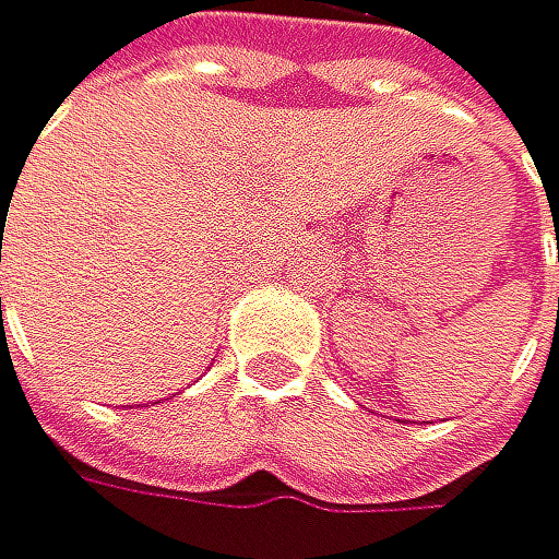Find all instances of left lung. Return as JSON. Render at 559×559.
Instances as JSON below:
<instances>
[{
    "label": "left lung",
    "instance_id": "1",
    "mask_svg": "<svg viewBox=\"0 0 559 559\" xmlns=\"http://www.w3.org/2000/svg\"><path fill=\"white\" fill-rule=\"evenodd\" d=\"M546 199H550V195H546ZM554 202H559V199H550V209H554ZM557 212V209H554ZM554 223H557V216H554Z\"/></svg>",
    "mask_w": 559,
    "mask_h": 559
}]
</instances>
